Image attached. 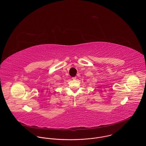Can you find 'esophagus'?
<instances>
[{
  "instance_id": "obj_1",
  "label": "esophagus",
  "mask_w": 146,
  "mask_h": 146,
  "mask_svg": "<svg viewBox=\"0 0 146 146\" xmlns=\"http://www.w3.org/2000/svg\"><path fill=\"white\" fill-rule=\"evenodd\" d=\"M76 76H74V77H73L72 78V79H73V80H76Z\"/></svg>"
}]
</instances>
